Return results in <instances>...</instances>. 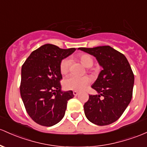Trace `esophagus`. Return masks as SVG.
<instances>
[{
	"label": "esophagus",
	"mask_w": 147,
	"mask_h": 147,
	"mask_svg": "<svg viewBox=\"0 0 147 147\" xmlns=\"http://www.w3.org/2000/svg\"><path fill=\"white\" fill-rule=\"evenodd\" d=\"M73 94H74V96H77V95L79 94V92L77 91H73Z\"/></svg>",
	"instance_id": "34e87169"
}]
</instances>
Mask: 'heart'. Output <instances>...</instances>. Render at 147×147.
<instances>
[{
    "label": "heart",
    "mask_w": 147,
    "mask_h": 147,
    "mask_svg": "<svg viewBox=\"0 0 147 147\" xmlns=\"http://www.w3.org/2000/svg\"><path fill=\"white\" fill-rule=\"evenodd\" d=\"M80 60L82 65L86 67H90L93 65V59L89 54H80ZM69 60L65 59L60 63V72L62 75H66L68 72ZM90 79L87 76L78 77L75 75H70L65 79L63 82L64 87L67 90H72V91H82L89 84Z\"/></svg>",
    "instance_id": "obj_1"
}]
</instances>
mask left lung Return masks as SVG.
<instances>
[{
	"instance_id": "left-lung-1",
	"label": "left lung",
	"mask_w": 147,
	"mask_h": 147,
	"mask_svg": "<svg viewBox=\"0 0 147 147\" xmlns=\"http://www.w3.org/2000/svg\"><path fill=\"white\" fill-rule=\"evenodd\" d=\"M78 49L96 57L102 67L91 86L98 94L90 95L84 105L86 117L98 125L114 123L120 118L132 99L134 75L131 67L123 54L109 46Z\"/></svg>"
}]
</instances>
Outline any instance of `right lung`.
<instances>
[{
    "label": "right lung",
    "mask_w": 147,
    "mask_h": 147,
    "mask_svg": "<svg viewBox=\"0 0 147 147\" xmlns=\"http://www.w3.org/2000/svg\"><path fill=\"white\" fill-rule=\"evenodd\" d=\"M75 50L44 45L33 51L22 65L21 97L35 123L52 126L63 118L67 100L74 95L72 91L61 90L60 63Z\"/></svg>",
    "instance_id": "add662e5"
}]
</instances>
